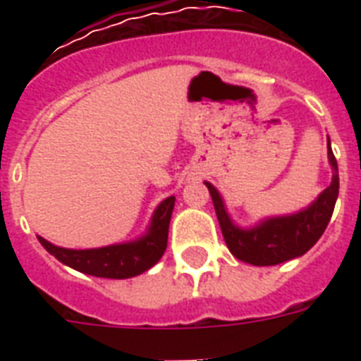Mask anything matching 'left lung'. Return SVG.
I'll list each match as a JSON object with an SVG mask.
<instances>
[{"instance_id": "8db88e82", "label": "left lung", "mask_w": 361, "mask_h": 361, "mask_svg": "<svg viewBox=\"0 0 361 361\" xmlns=\"http://www.w3.org/2000/svg\"><path fill=\"white\" fill-rule=\"evenodd\" d=\"M328 161L331 166V183L309 204L290 215H277L258 221L255 226L243 228L232 221L221 192L209 181H204L214 200L215 214L226 247L241 262L252 266H275L305 255L324 234L330 223L337 195H339V170L328 138Z\"/></svg>"}]
</instances>
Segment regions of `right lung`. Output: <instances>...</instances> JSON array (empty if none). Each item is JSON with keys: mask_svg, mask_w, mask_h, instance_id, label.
I'll return each instance as SVG.
<instances>
[{"mask_svg": "<svg viewBox=\"0 0 361 361\" xmlns=\"http://www.w3.org/2000/svg\"><path fill=\"white\" fill-rule=\"evenodd\" d=\"M176 197L164 198L152 215L149 226L140 238L97 249H65L37 236L41 245L69 268L104 279H129L144 274L159 262L169 241V225Z\"/></svg>", "mask_w": 361, "mask_h": 361, "instance_id": "add662e5", "label": "right lung"}]
</instances>
